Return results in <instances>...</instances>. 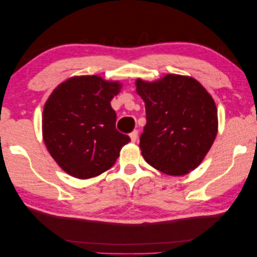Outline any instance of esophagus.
<instances>
[{
    "label": "esophagus",
    "mask_w": 257,
    "mask_h": 257,
    "mask_svg": "<svg viewBox=\"0 0 257 257\" xmlns=\"http://www.w3.org/2000/svg\"><path fill=\"white\" fill-rule=\"evenodd\" d=\"M130 138H131L132 142H136L138 140V131H137V130H134V131L131 134H130Z\"/></svg>",
    "instance_id": "esophagus-1"
}]
</instances>
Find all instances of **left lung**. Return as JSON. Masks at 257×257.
Here are the masks:
<instances>
[{"label": "left lung", "instance_id": "8db88e82", "mask_svg": "<svg viewBox=\"0 0 257 257\" xmlns=\"http://www.w3.org/2000/svg\"><path fill=\"white\" fill-rule=\"evenodd\" d=\"M146 104L140 137L146 162L167 175L182 176L200 165L217 134L215 101L190 76L167 74L154 82L138 78Z\"/></svg>", "mask_w": 257, "mask_h": 257}]
</instances>
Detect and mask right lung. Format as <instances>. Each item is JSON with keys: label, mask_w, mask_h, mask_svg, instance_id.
Here are the masks:
<instances>
[{"label": "right lung", "mask_w": 257, "mask_h": 257, "mask_svg": "<svg viewBox=\"0 0 257 257\" xmlns=\"http://www.w3.org/2000/svg\"><path fill=\"white\" fill-rule=\"evenodd\" d=\"M121 83L98 75L74 76L46 100L42 133L46 149L67 174L91 179L108 171L131 139L116 130L110 101Z\"/></svg>", "instance_id": "1"}]
</instances>
